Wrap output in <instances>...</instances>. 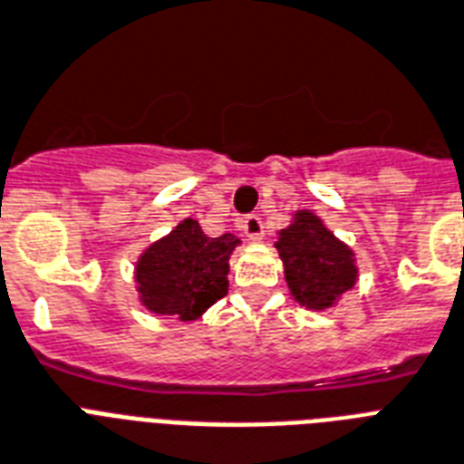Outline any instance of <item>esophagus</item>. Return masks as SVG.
I'll list each match as a JSON object with an SVG mask.
<instances>
[{"mask_svg":"<svg viewBox=\"0 0 464 464\" xmlns=\"http://www.w3.org/2000/svg\"><path fill=\"white\" fill-rule=\"evenodd\" d=\"M240 228H243V233L247 236V240H262V236H265V224H262V218L257 217V214H250V217L243 218V224H240Z\"/></svg>","mask_w":464,"mask_h":464,"instance_id":"1","label":"esophagus"}]
</instances>
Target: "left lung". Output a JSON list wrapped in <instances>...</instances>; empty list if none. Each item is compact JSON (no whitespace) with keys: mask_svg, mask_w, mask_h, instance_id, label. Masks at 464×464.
Returning a JSON list of instances; mask_svg holds the SVG:
<instances>
[{"mask_svg":"<svg viewBox=\"0 0 464 464\" xmlns=\"http://www.w3.org/2000/svg\"><path fill=\"white\" fill-rule=\"evenodd\" d=\"M275 247L284 262L291 296L308 310L337 305L342 294L353 289L359 279L352 247L308 209L294 214V221L279 231Z\"/></svg>","mask_w":464,"mask_h":464,"instance_id":"left-lung-1","label":"left lung"}]
</instances>
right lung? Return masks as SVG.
<instances>
[{
	"label": "right lung",
	"instance_id": "right-lung-1",
	"mask_svg": "<svg viewBox=\"0 0 464 464\" xmlns=\"http://www.w3.org/2000/svg\"><path fill=\"white\" fill-rule=\"evenodd\" d=\"M240 246L233 233L209 238L195 218H185L140 255L134 282L141 305L180 323L202 317L228 291V260Z\"/></svg>",
	"mask_w": 464,
	"mask_h": 464
}]
</instances>
